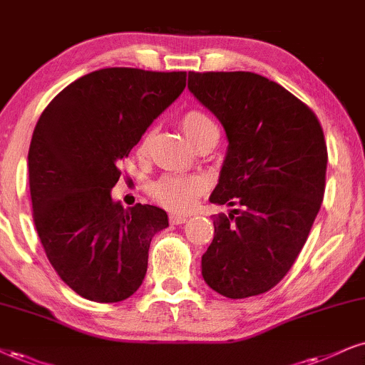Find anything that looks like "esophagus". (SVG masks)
Wrapping results in <instances>:
<instances>
[{"label":"esophagus","instance_id":"1","mask_svg":"<svg viewBox=\"0 0 365 365\" xmlns=\"http://www.w3.org/2000/svg\"><path fill=\"white\" fill-rule=\"evenodd\" d=\"M169 222L173 225H182V223L187 222V217H184V215H174L173 213L169 217Z\"/></svg>","mask_w":365,"mask_h":365}]
</instances>
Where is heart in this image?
<instances>
[{"instance_id":"obj_1","label":"heart","mask_w":365,"mask_h":365,"mask_svg":"<svg viewBox=\"0 0 365 365\" xmlns=\"http://www.w3.org/2000/svg\"><path fill=\"white\" fill-rule=\"evenodd\" d=\"M181 128L192 145L200 143L211 133H218L215 121L203 111L191 110L182 115ZM150 145V133L143 135L138 143V154H145ZM206 190V181L200 175L168 174L152 184V196L157 203L173 211H187L196 205L197 197Z\"/></svg>"}]
</instances>
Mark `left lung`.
I'll list each match as a JSON object with an SVG mask.
<instances>
[{
	"label": "left lung",
	"instance_id": "obj_1",
	"mask_svg": "<svg viewBox=\"0 0 365 365\" xmlns=\"http://www.w3.org/2000/svg\"><path fill=\"white\" fill-rule=\"evenodd\" d=\"M187 89L228 142L210 201L235 206L213 217L201 274L230 299L262 294L294 264L320 211L328 162L322 125L287 89L254 73H190Z\"/></svg>",
	"mask_w": 365,
	"mask_h": 365
}]
</instances>
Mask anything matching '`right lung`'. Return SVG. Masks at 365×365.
<instances>
[{
  "label": "right lung",
  "mask_w": 365,
  "mask_h": 365,
  "mask_svg": "<svg viewBox=\"0 0 365 365\" xmlns=\"http://www.w3.org/2000/svg\"><path fill=\"white\" fill-rule=\"evenodd\" d=\"M186 73L108 67L62 89L40 115L29 150L37 233L58 277L79 296L118 303L142 286L162 208L111 197L118 162L181 96Z\"/></svg>",
  "instance_id": "obj_1"
}]
</instances>
